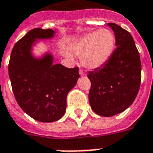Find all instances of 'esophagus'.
<instances>
[{"label": "esophagus", "instance_id": "34e87169", "mask_svg": "<svg viewBox=\"0 0 153 153\" xmlns=\"http://www.w3.org/2000/svg\"><path fill=\"white\" fill-rule=\"evenodd\" d=\"M79 74H80L81 76H85V75H86L85 72H84L82 70H79Z\"/></svg>", "mask_w": 153, "mask_h": 153}]
</instances>
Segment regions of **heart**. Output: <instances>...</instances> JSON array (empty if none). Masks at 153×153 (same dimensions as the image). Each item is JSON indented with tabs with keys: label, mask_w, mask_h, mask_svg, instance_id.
Instances as JSON below:
<instances>
[{
	"label": "heart",
	"mask_w": 153,
	"mask_h": 153,
	"mask_svg": "<svg viewBox=\"0 0 153 153\" xmlns=\"http://www.w3.org/2000/svg\"><path fill=\"white\" fill-rule=\"evenodd\" d=\"M115 36L110 30L102 28L91 32L78 39L67 49L62 50V55L73 61L74 55L81 56L83 67L89 70L99 69L109 62L114 51Z\"/></svg>",
	"instance_id": "obj_1"
}]
</instances>
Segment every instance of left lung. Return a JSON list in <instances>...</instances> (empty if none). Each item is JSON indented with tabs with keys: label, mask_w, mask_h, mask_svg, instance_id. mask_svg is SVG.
I'll use <instances>...</instances> for the list:
<instances>
[{
	"label": "left lung",
	"mask_w": 153,
	"mask_h": 153,
	"mask_svg": "<svg viewBox=\"0 0 153 153\" xmlns=\"http://www.w3.org/2000/svg\"><path fill=\"white\" fill-rule=\"evenodd\" d=\"M107 25L115 35L116 49L104 67L89 72L91 109L102 117H112L130 106L140 89L141 63L133 36L114 23Z\"/></svg>",
	"instance_id": "8db88e82"
}]
</instances>
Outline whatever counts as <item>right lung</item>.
Listing matches in <instances>:
<instances>
[{"label": "right lung", "instance_id": "add662e5", "mask_svg": "<svg viewBox=\"0 0 153 153\" xmlns=\"http://www.w3.org/2000/svg\"><path fill=\"white\" fill-rule=\"evenodd\" d=\"M52 29L34 28L14 45L8 64V75L18 105L36 121L53 122L64 115L67 96L78 79L79 67L54 64V56L47 51L33 54L39 39L55 37Z\"/></svg>", "mask_w": 153, "mask_h": 153}]
</instances>
